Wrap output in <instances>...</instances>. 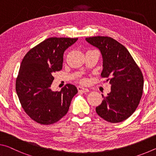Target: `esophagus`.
I'll use <instances>...</instances> for the list:
<instances>
[{
	"mask_svg": "<svg viewBox=\"0 0 156 156\" xmlns=\"http://www.w3.org/2000/svg\"><path fill=\"white\" fill-rule=\"evenodd\" d=\"M78 91L79 92H82V93H87V92L89 91L88 88H86L84 87H82V86H78L77 87Z\"/></svg>",
	"mask_w": 156,
	"mask_h": 156,
	"instance_id": "34e87169",
	"label": "esophagus"
}]
</instances>
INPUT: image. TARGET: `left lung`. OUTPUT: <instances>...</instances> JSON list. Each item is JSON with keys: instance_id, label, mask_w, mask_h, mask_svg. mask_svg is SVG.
Here are the masks:
<instances>
[{"instance_id": "8db88e82", "label": "left lung", "mask_w": 156, "mask_h": 156, "mask_svg": "<svg viewBox=\"0 0 156 156\" xmlns=\"http://www.w3.org/2000/svg\"><path fill=\"white\" fill-rule=\"evenodd\" d=\"M98 48L103 58L101 75L111 84V92L96 107L99 116L111 123L125 120L136 111L141 99L144 79L140 68L128 50L108 37L86 38Z\"/></svg>"}]
</instances>
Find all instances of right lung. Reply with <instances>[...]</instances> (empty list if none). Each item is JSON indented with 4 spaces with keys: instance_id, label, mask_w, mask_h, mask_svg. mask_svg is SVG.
Listing matches in <instances>:
<instances>
[{
    "instance_id": "1",
    "label": "right lung",
    "mask_w": 156,
    "mask_h": 156,
    "mask_svg": "<svg viewBox=\"0 0 156 156\" xmlns=\"http://www.w3.org/2000/svg\"><path fill=\"white\" fill-rule=\"evenodd\" d=\"M77 38L51 37L36 45L23 59L16 81L20 103L30 118L41 124H52L68 113L71 101L77 93L73 84L60 91L50 86L53 73L62 69L64 51Z\"/></svg>"
}]
</instances>
